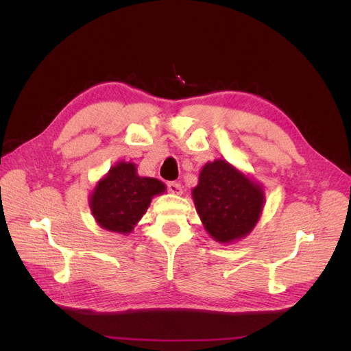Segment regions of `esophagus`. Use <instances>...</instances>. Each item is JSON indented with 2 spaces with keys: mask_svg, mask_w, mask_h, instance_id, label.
I'll use <instances>...</instances> for the list:
<instances>
[{
  "mask_svg": "<svg viewBox=\"0 0 351 351\" xmlns=\"http://www.w3.org/2000/svg\"><path fill=\"white\" fill-rule=\"evenodd\" d=\"M167 186H168L169 192H171L173 195H182L183 193V189H182V184H180V183L171 182V183H168Z\"/></svg>",
  "mask_w": 351,
  "mask_h": 351,
  "instance_id": "1",
  "label": "esophagus"
}]
</instances>
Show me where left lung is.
Here are the masks:
<instances>
[{
    "mask_svg": "<svg viewBox=\"0 0 351 351\" xmlns=\"http://www.w3.org/2000/svg\"><path fill=\"white\" fill-rule=\"evenodd\" d=\"M192 197L206 232L221 244L249 236L265 206L258 180L221 158L202 167Z\"/></svg>",
    "mask_w": 351,
    "mask_h": 351,
    "instance_id": "1",
    "label": "left lung"
}]
</instances>
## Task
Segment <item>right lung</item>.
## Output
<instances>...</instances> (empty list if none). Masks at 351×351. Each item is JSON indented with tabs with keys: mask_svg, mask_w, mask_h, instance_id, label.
<instances>
[{
	"mask_svg": "<svg viewBox=\"0 0 351 351\" xmlns=\"http://www.w3.org/2000/svg\"><path fill=\"white\" fill-rule=\"evenodd\" d=\"M165 190L167 186L158 178L137 174L134 162L120 161L92 189L89 208L101 228L129 234L145 215L152 199Z\"/></svg>",
	"mask_w": 351,
	"mask_h": 351,
	"instance_id": "right-lung-1",
	"label": "right lung"
}]
</instances>
